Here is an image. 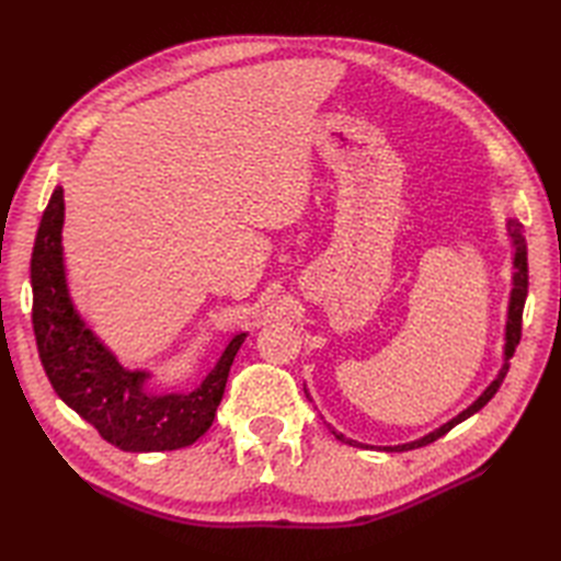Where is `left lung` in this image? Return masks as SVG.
Instances as JSON below:
<instances>
[{"label": "left lung", "mask_w": 561, "mask_h": 561, "mask_svg": "<svg viewBox=\"0 0 561 561\" xmlns=\"http://www.w3.org/2000/svg\"><path fill=\"white\" fill-rule=\"evenodd\" d=\"M505 229H507V239H511V245H513V290H511V301H507V320H505V344H503V365L501 369L496 371V377L489 381V386L482 390V393L478 396V400H472L463 412H458L454 419H449L447 423H443V426L421 435L416 439H412V443H404V445H393V447H377V445H363L358 443V439H351L346 437L344 433H339L332 423H328L330 433L339 439V443L344 445H351V447H360V449H377V451H410V449H419V447H426L431 443H435L437 437L447 435L454 426H458V423L470 419L472 414H478L482 407L496 396V390L501 388L505 375H507V367H511V358L513 353L519 344V336H522V311H524V301H526V287H529V266H526V239H524V227L519 225V219L515 217H507L505 219ZM304 393H307V398L311 400L309 396V388L304 386Z\"/></svg>", "instance_id": "left-lung-1"}]
</instances>
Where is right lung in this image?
<instances>
[{
    "instance_id": "1",
    "label": "right lung",
    "mask_w": 561,
    "mask_h": 561,
    "mask_svg": "<svg viewBox=\"0 0 561 561\" xmlns=\"http://www.w3.org/2000/svg\"><path fill=\"white\" fill-rule=\"evenodd\" d=\"M65 198H48L30 262L32 328L58 398L124 451H171L194 445L213 426L231 363L248 332L231 334L222 355L192 390H157L154 371L128 369L75 307L62 250Z\"/></svg>"
}]
</instances>
